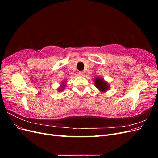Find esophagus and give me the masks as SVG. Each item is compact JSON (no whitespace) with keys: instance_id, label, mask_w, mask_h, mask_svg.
Listing matches in <instances>:
<instances>
[{"instance_id":"esophagus-1","label":"esophagus","mask_w":158,"mask_h":158,"mask_svg":"<svg viewBox=\"0 0 158 158\" xmlns=\"http://www.w3.org/2000/svg\"><path fill=\"white\" fill-rule=\"evenodd\" d=\"M78 74L80 76H84V72H79L78 73Z\"/></svg>"}]
</instances>
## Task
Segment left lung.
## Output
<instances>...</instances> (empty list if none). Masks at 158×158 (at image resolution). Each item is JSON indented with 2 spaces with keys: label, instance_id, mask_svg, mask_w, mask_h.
I'll return each mask as SVG.
<instances>
[{
  "label": "left lung",
  "instance_id": "left-lung-1",
  "mask_svg": "<svg viewBox=\"0 0 158 158\" xmlns=\"http://www.w3.org/2000/svg\"><path fill=\"white\" fill-rule=\"evenodd\" d=\"M94 84L95 86L98 88L100 92L105 93L109 89V83L102 77H96L94 78Z\"/></svg>",
  "mask_w": 158,
  "mask_h": 158
}]
</instances>
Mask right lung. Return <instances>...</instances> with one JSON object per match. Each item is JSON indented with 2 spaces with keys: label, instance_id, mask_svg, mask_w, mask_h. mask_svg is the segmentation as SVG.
<instances>
[{
  "label": "right lung",
  "instance_id": "add662e5",
  "mask_svg": "<svg viewBox=\"0 0 158 158\" xmlns=\"http://www.w3.org/2000/svg\"><path fill=\"white\" fill-rule=\"evenodd\" d=\"M66 86V81H64V82H63L60 84V85L58 88V89H57V91H58L59 92H62V91L64 90Z\"/></svg>",
  "mask_w": 158,
  "mask_h": 158
}]
</instances>
